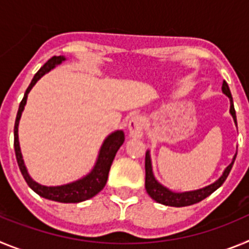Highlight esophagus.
<instances>
[{
    "label": "esophagus",
    "mask_w": 249,
    "mask_h": 249,
    "mask_svg": "<svg viewBox=\"0 0 249 249\" xmlns=\"http://www.w3.org/2000/svg\"><path fill=\"white\" fill-rule=\"evenodd\" d=\"M143 127L144 121L141 116H133L129 120L128 129H129V137L131 138H142L143 137Z\"/></svg>",
    "instance_id": "obj_1"
}]
</instances>
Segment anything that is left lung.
I'll return each instance as SVG.
<instances>
[{
  "mask_svg": "<svg viewBox=\"0 0 249 249\" xmlns=\"http://www.w3.org/2000/svg\"><path fill=\"white\" fill-rule=\"evenodd\" d=\"M222 92H223L228 98H230V113L233 117L234 121V124L237 126V118H236V111H234V106H233V98L232 94H231L230 87H228L227 82L223 81V85H222ZM236 156H233V160L226 169L223 171L221 177L214 181L213 183L208 184V186L203 187V188H199V190H193V191H186V192H175V191L169 190L166 186H163L162 183L156 179L155 173H153V168H152V160H151V151L146 152V163H144V168H146V191L148 193V196L152 199H155L156 202L160 204H164V206H171V207H186L191 206V204L198 203V202L203 201L204 198H207L208 196L212 195L215 190H218L219 187L223 184V182L226 181V178L230 175L231 169H232L233 163H234V160H236Z\"/></svg>",
  "mask_w": 249,
  "mask_h": 249,
  "instance_id": "8db88e82",
  "label": "left lung"
}]
</instances>
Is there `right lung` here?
<instances>
[{
	"label": "right lung",
	"instance_id": "right-lung-1",
	"mask_svg": "<svg viewBox=\"0 0 249 249\" xmlns=\"http://www.w3.org/2000/svg\"><path fill=\"white\" fill-rule=\"evenodd\" d=\"M66 61L65 56H53L50 58L42 67L39 68V71L35 74V77L31 81L28 89H26L25 96L22 98L21 103H19L18 112L16 116V122H15V153H16V160L18 163L19 171H21L22 176L25 178V181L27 182L28 186L35 191L38 196L43 197L46 199L54 202H61V203H80V202L87 201V199L92 198L97 195L98 192L103 190V187L107 183V178H108L109 168L113 162L116 153L120 149L124 142V133L122 129H117V131L109 133L107 137L103 141L102 146H101L100 151H98L97 160L94 162L93 168L89 171L87 175L83 177L78 178L76 181L70 182V183L61 184V186H43V184L38 183L30 176L27 171V167L25 164V160L22 157L21 147H19V140H18V124L19 120H21L22 112L25 109V106L27 103V97L30 91L32 89L37 81L46 73L53 70L56 66L61 65V63Z\"/></svg>",
	"mask_w": 249,
	"mask_h": 249
}]
</instances>
